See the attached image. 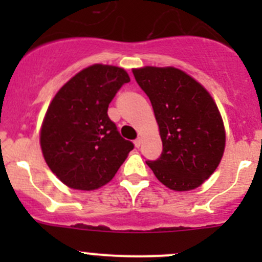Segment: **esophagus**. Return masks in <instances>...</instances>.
I'll use <instances>...</instances> for the list:
<instances>
[{
  "instance_id": "obj_1",
  "label": "esophagus",
  "mask_w": 262,
  "mask_h": 262,
  "mask_svg": "<svg viewBox=\"0 0 262 262\" xmlns=\"http://www.w3.org/2000/svg\"><path fill=\"white\" fill-rule=\"evenodd\" d=\"M134 144H136L137 148H139L142 146V138H141V137H139V138H137L136 141H134Z\"/></svg>"
}]
</instances>
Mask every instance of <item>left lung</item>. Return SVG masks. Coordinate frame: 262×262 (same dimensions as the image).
<instances>
[{
  "instance_id": "1",
  "label": "left lung",
  "mask_w": 262,
  "mask_h": 262,
  "mask_svg": "<svg viewBox=\"0 0 262 262\" xmlns=\"http://www.w3.org/2000/svg\"><path fill=\"white\" fill-rule=\"evenodd\" d=\"M152 104L162 153L146 161L163 185L176 191L200 186L218 167L224 152L223 120L209 92L173 67L133 70Z\"/></svg>"
}]
</instances>
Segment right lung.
Instances as JSON below:
<instances>
[{"label": "right lung", "instance_id": "add662e5", "mask_svg": "<svg viewBox=\"0 0 262 262\" xmlns=\"http://www.w3.org/2000/svg\"><path fill=\"white\" fill-rule=\"evenodd\" d=\"M129 81L123 68L90 66L71 78L50 102L40 146L47 165L67 186L99 189L114 178L134 148L107 115L116 92Z\"/></svg>", "mask_w": 262, "mask_h": 262}]
</instances>
